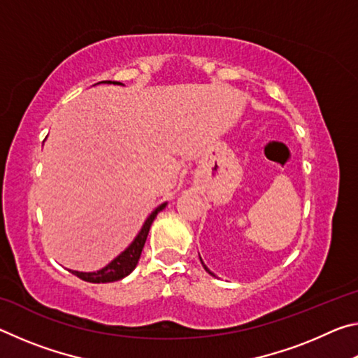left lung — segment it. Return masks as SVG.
Wrapping results in <instances>:
<instances>
[{
    "label": "left lung",
    "instance_id": "8db88e82",
    "mask_svg": "<svg viewBox=\"0 0 358 358\" xmlns=\"http://www.w3.org/2000/svg\"><path fill=\"white\" fill-rule=\"evenodd\" d=\"M201 262H202V259H201ZM202 264H203V262H202ZM203 268H205V270H207V271H208V273H210V275H213V273H211V271H210V270H208V268H207V266H205V265H203Z\"/></svg>",
    "mask_w": 358,
    "mask_h": 358
}]
</instances>
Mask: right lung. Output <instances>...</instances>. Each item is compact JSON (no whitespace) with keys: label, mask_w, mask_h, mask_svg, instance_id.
Instances as JSON below:
<instances>
[{"label":"right lung","mask_w":358,"mask_h":358,"mask_svg":"<svg viewBox=\"0 0 358 358\" xmlns=\"http://www.w3.org/2000/svg\"><path fill=\"white\" fill-rule=\"evenodd\" d=\"M106 82L107 83H120V82H110V80H106ZM164 207H166V203L159 205V207H157L153 213L150 215L148 220L143 224L141 234H138L137 238L132 241V245L124 252H121L117 259L112 260V262L107 266H104V268L99 271H94V273H82V271H72V273H74L77 278H80V280L88 281V282H113V281L123 280L124 276H128L131 271L136 268L138 259H141L145 241H147V237H148L151 222L155 221L156 215L159 213V211Z\"/></svg>","instance_id":"right-lung-1"}]
</instances>
